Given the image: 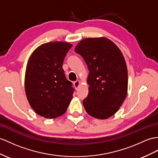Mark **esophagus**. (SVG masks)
Wrapping results in <instances>:
<instances>
[{"label": "esophagus", "instance_id": "1", "mask_svg": "<svg viewBox=\"0 0 158 158\" xmlns=\"http://www.w3.org/2000/svg\"><path fill=\"white\" fill-rule=\"evenodd\" d=\"M73 84H74V86L76 89L77 90V89H78V88L79 87V86H80V82L79 81V80H76V81L74 82V83H73Z\"/></svg>", "mask_w": 158, "mask_h": 158}]
</instances>
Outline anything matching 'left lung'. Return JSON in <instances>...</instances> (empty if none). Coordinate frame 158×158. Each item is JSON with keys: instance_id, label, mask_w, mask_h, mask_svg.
<instances>
[{"instance_id": "left-lung-1", "label": "left lung", "mask_w": 158, "mask_h": 158, "mask_svg": "<svg viewBox=\"0 0 158 158\" xmlns=\"http://www.w3.org/2000/svg\"><path fill=\"white\" fill-rule=\"evenodd\" d=\"M74 51L83 57L89 70L84 109L97 118L113 116L127 94V68L121 50L111 40L98 37L81 40Z\"/></svg>"}]
</instances>
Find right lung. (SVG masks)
Here are the masks:
<instances>
[{
	"mask_svg": "<svg viewBox=\"0 0 158 158\" xmlns=\"http://www.w3.org/2000/svg\"><path fill=\"white\" fill-rule=\"evenodd\" d=\"M72 47L67 42H49L35 49L28 60L25 93L31 106L41 117H60L70 105L74 90L66 79L62 66Z\"/></svg>",
	"mask_w": 158,
	"mask_h": 158,
	"instance_id": "1",
	"label": "right lung"
}]
</instances>
